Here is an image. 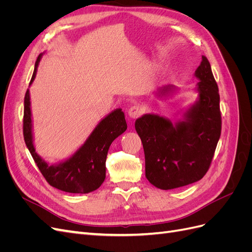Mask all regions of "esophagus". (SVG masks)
<instances>
[{
    "instance_id": "34e87169",
    "label": "esophagus",
    "mask_w": 252,
    "mask_h": 252,
    "mask_svg": "<svg viewBox=\"0 0 252 252\" xmlns=\"http://www.w3.org/2000/svg\"><path fill=\"white\" fill-rule=\"evenodd\" d=\"M143 112H144V109L141 107V106H132V107H130L128 110V116L131 119H136L141 117Z\"/></svg>"
}]
</instances>
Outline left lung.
Segmentation results:
<instances>
[{"label":"left lung","mask_w":252,"mask_h":252,"mask_svg":"<svg viewBox=\"0 0 252 252\" xmlns=\"http://www.w3.org/2000/svg\"><path fill=\"white\" fill-rule=\"evenodd\" d=\"M194 77L199 79L196 101L170 121L146 113L135 121L145 154V175L152 185L169 190L200 181L207 172L222 128L220 95L209 61L202 56ZM173 85L159 87L156 96L165 98L178 93Z\"/></svg>","instance_id":"left-lung-1"}]
</instances>
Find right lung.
<instances>
[{"label":"right lung","mask_w":252,"mask_h":252,"mask_svg":"<svg viewBox=\"0 0 252 252\" xmlns=\"http://www.w3.org/2000/svg\"><path fill=\"white\" fill-rule=\"evenodd\" d=\"M43 55L44 53H41L36 59L29 86L35 79L37 66ZM30 105V94L27 89L24 100L23 133L26 146L44 178L52 187L65 192L83 194L96 190L106 177V158L110 145L127 129L124 112L121 108L111 111L100 121L87 140L71 157L50 165L35 151Z\"/></svg>","instance_id":"obj_1"}]
</instances>
